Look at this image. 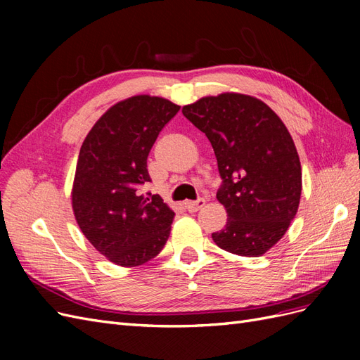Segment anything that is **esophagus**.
Masks as SVG:
<instances>
[{
	"label": "esophagus",
	"instance_id": "obj_1",
	"mask_svg": "<svg viewBox=\"0 0 360 360\" xmlns=\"http://www.w3.org/2000/svg\"><path fill=\"white\" fill-rule=\"evenodd\" d=\"M204 204H205L204 200H198V201H186L183 205H184V209H186L188 212L195 213V212H198L201 207H204Z\"/></svg>",
	"mask_w": 360,
	"mask_h": 360
}]
</instances>
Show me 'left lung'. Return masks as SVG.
Returning a JSON list of instances; mask_svg holds the SVG:
<instances>
[{
	"instance_id": "left-lung-1",
	"label": "left lung",
	"mask_w": 360,
	"mask_h": 360,
	"mask_svg": "<svg viewBox=\"0 0 360 360\" xmlns=\"http://www.w3.org/2000/svg\"><path fill=\"white\" fill-rule=\"evenodd\" d=\"M183 115L209 138L224 180L216 198L226 210L221 249L261 257L287 233L302 195V167L285 124L263 101L240 93L201 97Z\"/></svg>"
}]
</instances>
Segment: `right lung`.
<instances>
[{"label": "right lung", "mask_w": 360, "mask_h": 360, "mask_svg": "<svg viewBox=\"0 0 360 360\" xmlns=\"http://www.w3.org/2000/svg\"><path fill=\"white\" fill-rule=\"evenodd\" d=\"M180 106L139 94L117 102L85 136L76 163L72 209L96 250L122 267L153 259L165 246L174 213L159 195L138 188L150 181L147 158Z\"/></svg>", "instance_id": "obj_1"}]
</instances>
